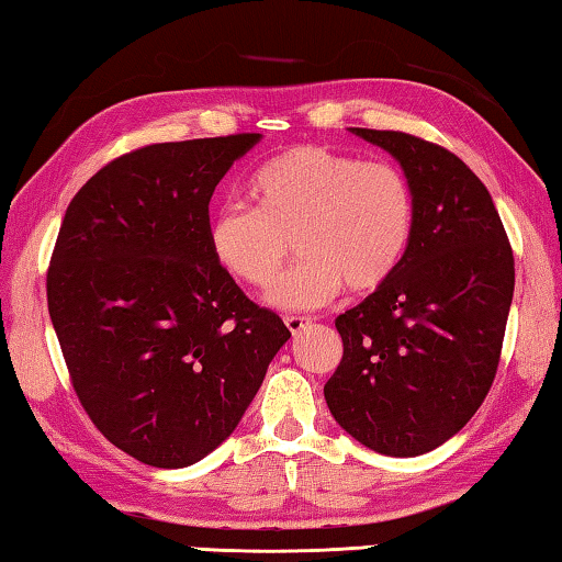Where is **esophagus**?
I'll return each mask as SVG.
<instances>
[{
	"mask_svg": "<svg viewBox=\"0 0 562 562\" xmlns=\"http://www.w3.org/2000/svg\"><path fill=\"white\" fill-rule=\"evenodd\" d=\"M283 323H286V328L293 333V336H299L301 330H306L311 326V318H303V316H286L283 318Z\"/></svg>",
	"mask_w": 562,
	"mask_h": 562,
	"instance_id": "obj_1",
	"label": "esophagus"
}]
</instances>
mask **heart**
I'll list each match as a JSON object with an SVG mask.
<instances>
[{
    "label": "heart",
    "instance_id": "1",
    "mask_svg": "<svg viewBox=\"0 0 562 562\" xmlns=\"http://www.w3.org/2000/svg\"><path fill=\"white\" fill-rule=\"evenodd\" d=\"M251 194L256 210L216 212L210 244L236 281L263 289L286 269L296 241L303 261L266 296L276 308L328 306L342 283L358 296L382 289L415 236V190L392 162L296 145L254 175Z\"/></svg>",
    "mask_w": 562,
    "mask_h": 562
}]
</instances>
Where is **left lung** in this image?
I'll return each instance as SVG.
<instances>
[{
  "mask_svg": "<svg viewBox=\"0 0 562 562\" xmlns=\"http://www.w3.org/2000/svg\"><path fill=\"white\" fill-rule=\"evenodd\" d=\"M350 131L402 165L417 224L400 271L336 318L342 360L323 395L360 445L419 457L454 437L488 395L514 251L484 182L454 153L397 131Z\"/></svg>",
  "mask_w": 562,
  "mask_h": 562,
  "instance_id": "8db88e82",
  "label": "left lung"
}]
</instances>
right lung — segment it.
<instances>
[{
	"mask_svg": "<svg viewBox=\"0 0 562 562\" xmlns=\"http://www.w3.org/2000/svg\"><path fill=\"white\" fill-rule=\"evenodd\" d=\"M259 133L155 143L101 167L68 204L46 273L48 316L98 431L157 469L232 435L291 338L210 244L214 187Z\"/></svg>",
	"mask_w": 562,
	"mask_h": 562,
	"instance_id": "add662e5",
	"label": "right lung"
}]
</instances>
